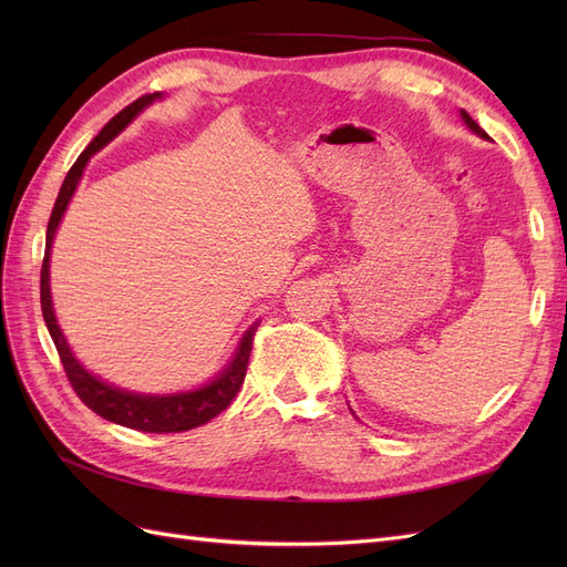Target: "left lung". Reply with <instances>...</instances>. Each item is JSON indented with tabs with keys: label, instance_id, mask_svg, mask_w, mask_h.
<instances>
[{
	"label": "left lung",
	"instance_id": "left-lung-1",
	"mask_svg": "<svg viewBox=\"0 0 567 567\" xmlns=\"http://www.w3.org/2000/svg\"><path fill=\"white\" fill-rule=\"evenodd\" d=\"M461 120H463V123H466V127H468L473 134H477V136H480V140H489L487 132H485V130H480V125L475 123V120H473L466 111H461Z\"/></svg>",
	"mask_w": 567,
	"mask_h": 567
}]
</instances>
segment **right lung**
Here are the masks:
<instances>
[{"instance_id":"1","label":"right lung","mask_w":567,"mask_h":567,"mask_svg":"<svg viewBox=\"0 0 567 567\" xmlns=\"http://www.w3.org/2000/svg\"><path fill=\"white\" fill-rule=\"evenodd\" d=\"M158 99H163L161 92L148 94V96L136 99L134 104L120 111L113 120H109V125L94 136L92 144L80 153L75 165L68 169V175L61 184L59 198L54 203V210H51L49 225H47V246H44V262H42V277H40V300H42L44 323H47L51 340H54V346L59 350L68 381H71L73 390L78 392V398L87 404L94 414H99L101 419H106L111 423L125 425V427H132V431H142V433H184V431H192V427H198L203 423L213 421L236 398L238 388L244 385V379H246L248 357L252 350V336H255L257 323H252L250 329L244 333V338L238 340V348L234 350L227 367L221 369L213 381L203 383L200 388H194V390H184V392L144 394V392L123 390V388L101 381L99 375H94L92 371H87L80 364V359L73 354L71 346H68V340L56 321L54 302H51V288H49L51 244H54L61 217L68 210V203H71V198L75 194L84 167H87L94 153H99L106 144H111L136 115H140L144 109H148L153 101H158Z\"/></svg>"}]
</instances>
